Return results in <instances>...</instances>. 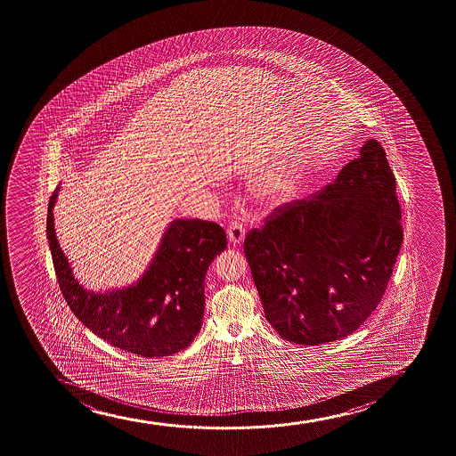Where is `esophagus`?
Returning <instances> with one entry per match:
<instances>
[{
  "label": "esophagus",
  "instance_id": "esophagus-1",
  "mask_svg": "<svg viewBox=\"0 0 456 456\" xmlns=\"http://www.w3.org/2000/svg\"><path fill=\"white\" fill-rule=\"evenodd\" d=\"M227 238H229V242L233 244V246H240V242L244 240L246 238V229H244V225L240 224V223H231L229 227H227Z\"/></svg>",
  "mask_w": 456,
  "mask_h": 456
}]
</instances>
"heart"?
<instances>
[{
	"label": "heart",
	"mask_w": 456,
	"mask_h": 456,
	"mask_svg": "<svg viewBox=\"0 0 456 456\" xmlns=\"http://www.w3.org/2000/svg\"><path fill=\"white\" fill-rule=\"evenodd\" d=\"M302 177V169L297 164H283L262 175L255 188L257 199L268 203H276L288 199L297 190Z\"/></svg>",
	"instance_id": "b5f03b06"
}]
</instances>
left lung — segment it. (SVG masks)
<instances>
[{
    "label": "left lung",
    "instance_id": "obj_1",
    "mask_svg": "<svg viewBox=\"0 0 456 456\" xmlns=\"http://www.w3.org/2000/svg\"><path fill=\"white\" fill-rule=\"evenodd\" d=\"M395 179L376 139L318 194L277 208L246 236L264 313L303 346L354 333L378 306L403 231Z\"/></svg>",
    "mask_w": 456,
    "mask_h": 456
}]
</instances>
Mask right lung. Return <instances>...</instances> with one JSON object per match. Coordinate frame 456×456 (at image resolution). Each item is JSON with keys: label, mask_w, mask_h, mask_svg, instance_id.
<instances>
[{"label": "right lung", "mask_w": 456, "mask_h": 456, "mask_svg": "<svg viewBox=\"0 0 456 456\" xmlns=\"http://www.w3.org/2000/svg\"><path fill=\"white\" fill-rule=\"evenodd\" d=\"M59 190L48 205L46 238L59 287L74 315L113 347L143 358L188 347L201 328L206 272L227 247L225 232L210 221L173 220L138 281L94 291L76 279L57 240L53 209Z\"/></svg>", "instance_id": "1"}]
</instances>
